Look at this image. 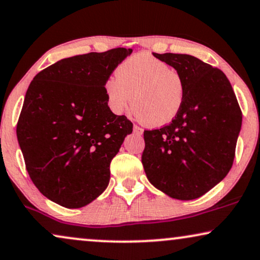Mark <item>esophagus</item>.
<instances>
[{"label": "esophagus", "mask_w": 260, "mask_h": 260, "mask_svg": "<svg viewBox=\"0 0 260 260\" xmlns=\"http://www.w3.org/2000/svg\"><path fill=\"white\" fill-rule=\"evenodd\" d=\"M134 133L136 135H142V134H143V129H142V127H140L138 125H134Z\"/></svg>", "instance_id": "1"}]
</instances>
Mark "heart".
<instances>
[{
	"mask_svg": "<svg viewBox=\"0 0 260 260\" xmlns=\"http://www.w3.org/2000/svg\"><path fill=\"white\" fill-rule=\"evenodd\" d=\"M109 108L122 115L133 105L138 118L157 127L172 122L182 109L186 83L179 71L149 53H137L120 63L116 78L105 81Z\"/></svg>",
	"mask_w": 260,
	"mask_h": 260,
	"instance_id": "obj_1",
	"label": "heart"
}]
</instances>
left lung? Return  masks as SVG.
<instances>
[{
  "mask_svg": "<svg viewBox=\"0 0 260 260\" xmlns=\"http://www.w3.org/2000/svg\"><path fill=\"white\" fill-rule=\"evenodd\" d=\"M186 83L182 109L170 124L144 130L142 163L148 180L179 200H193L232 168L243 115L222 71L189 54L152 53Z\"/></svg>",
  "mask_w": 260,
  "mask_h": 260,
  "instance_id": "obj_1",
  "label": "left lung"
}]
</instances>
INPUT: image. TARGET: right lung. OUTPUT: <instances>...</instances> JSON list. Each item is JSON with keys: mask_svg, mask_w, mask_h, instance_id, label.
<instances>
[{"mask_svg": "<svg viewBox=\"0 0 260 260\" xmlns=\"http://www.w3.org/2000/svg\"><path fill=\"white\" fill-rule=\"evenodd\" d=\"M133 49L71 56L39 72L28 87L16 125L35 187L62 207L80 208L108 187L110 163L133 133L110 110L105 81Z\"/></svg>", "mask_w": 260, "mask_h": 260, "instance_id": "add662e5", "label": "right lung"}]
</instances>
